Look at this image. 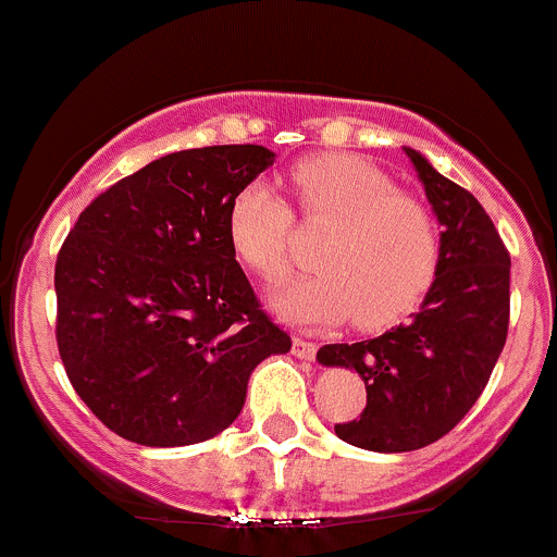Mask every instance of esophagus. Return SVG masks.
<instances>
[{
    "label": "esophagus",
    "mask_w": 557,
    "mask_h": 557,
    "mask_svg": "<svg viewBox=\"0 0 557 557\" xmlns=\"http://www.w3.org/2000/svg\"><path fill=\"white\" fill-rule=\"evenodd\" d=\"M293 354L298 359H314V354H318V346H314V343H309V339H304V337H295L293 339Z\"/></svg>",
    "instance_id": "1"
}]
</instances>
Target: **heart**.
I'll list each match as a JSON object with an SVG mask.
<instances>
[{
  "label": "heart",
  "instance_id": "heart-1",
  "mask_svg": "<svg viewBox=\"0 0 557 557\" xmlns=\"http://www.w3.org/2000/svg\"><path fill=\"white\" fill-rule=\"evenodd\" d=\"M307 220L332 223L314 256L318 273L273 293L293 323L385 329L424 301L441 268V234L426 206L405 198L385 172L354 156H318L295 166ZM293 206L268 181H250L228 209L236 256L253 273L278 278L293 248Z\"/></svg>",
  "mask_w": 557,
  "mask_h": 557
}]
</instances>
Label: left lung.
<instances>
[{"label":"left lung","mask_w":557,"mask_h":557,"mask_svg":"<svg viewBox=\"0 0 557 557\" xmlns=\"http://www.w3.org/2000/svg\"><path fill=\"white\" fill-rule=\"evenodd\" d=\"M441 231V268L410 323L362 343H332L321 366L357 371L368 405L339 441L368 451H416L455 430L488 385L510 321V253L480 200L405 147Z\"/></svg>","instance_id":"1"}]
</instances>
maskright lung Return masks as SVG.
I'll return each instance as SVG.
<instances>
[{"label":"right lung","mask_w":557,"mask_h":557,"mask_svg":"<svg viewBox=\"0 0 557 557\" xmlns=\"http://www.w3.org/2000/svg\"><path fill=\"white\" fill-rule=\"evenodd\" d=\"M275 152L218 145L150 161L83 209L55 262L58 351L86 407L141 446L220 435L293 339L259 307L231 200Z\"/></svg>","instance_id":"1"}]
</instances>
